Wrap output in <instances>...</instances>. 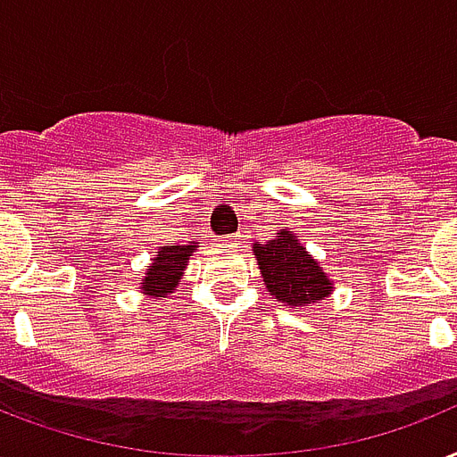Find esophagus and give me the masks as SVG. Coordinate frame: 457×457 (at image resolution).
Masks as SVG:
<instances>
[{"label": "esophagus", "mask_w": 457, "mask_h": 457, "mask_svg": "<svg viewBox=\"0 0 457 457\" xmlns=\"http://www.w3.org/2000/svg\"><path fill=\"white\" fill-rule=\"evenodd\" d=\"M240 238H243V236H240V233H233V236H228V240H233V243H238Z\"/></svg>", "instance_id": "1"}]
</instances>
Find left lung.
I'll list each match as a JSON object with an SVG mask.
<instances>
[{"label": "left lung", "instance_id": "1", "mask_svg": "<svg viewBox=\"0 0 457 457\" xmlns=\"http://www.w3.org/2000/svg\"><path fill=\"white\" fill-rule=\"evenodd\" d=\"M267 291L286 305L300 307L327 298L331 281L298 243V236L281 231L267 243H254Z\"/></svg>", "mask_w": 457, "mask_h": 457}]
</instances>
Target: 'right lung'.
Wrapping results in <instances>:
<instances>
[{
    "instance_id": "obj_1",
    "label": "right lung",
    "mask_w": 457,
    "mask_h": 457,
    "mask_svg": "<svg viewBox=\"0 0 457 457\" xmlns=\"http://www.w3.org/2000/svg\"><path fill=\"white\" fill-rule=\"evenodd\" d=\"M195 245H164L159 247V254L154 257V264L145 277L143 291H147L154 298H164L166 293H173L179 286V277L183 274L186 260Z\"/></svg>"
}]
</instances>
